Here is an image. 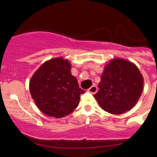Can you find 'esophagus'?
<instances>
[{
	"label": "esophagus",
	"mask_w": 157,
	"mask_h": 157,
	"mask_svg": "<svg viewBox=\"0 0 157 157\" xmlns=\"http://www.w3.org/2000/svg\"><path fill=\"white\" fill-rule=\"evenodd\" d=\"M97 91H98V88L96 86H92L88 90L89 93H92V94H95V93H96Z\"/></svg>",
	"instance_id": "1"
}]
</instances>
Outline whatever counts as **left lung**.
<instances>
[{
	"label": "left lung",
	"instance_id": "8db88e82",
	"mask_svg": "<svg viewBox=\"0 0 157 157\" xmlns=\"http://www.w3.org/2000/svg\"><path fill=\"white\" fill-rule=\"evenodd\" d=\"M99 88L93 96L99 106L109 113L119 115L131 110L140 99L144 77L135 64L115 58L105 64Z\"/></svg>",
	"mask_w": 157,
	"mask_h": 157
}]
</instances>
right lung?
I'll return each instance as SVG.
<instances>
[{"label":"right lung","instance_id":"add662e5","mask_svg":"<svg viewBox=\"0 0 157 157\" xmlns=\"http://www.w3.org/2000/svg\"><path fill=\"white\" fill-rule=\"evenodd\" d=\"M71 64L62 57L44 62L29 80V92L38 109L56 118L67 116L80 102L84 90L71 74Z\"/></svg>","mask_w":157,"mask_h":157}]
</instances>
